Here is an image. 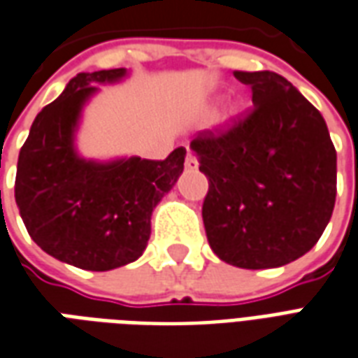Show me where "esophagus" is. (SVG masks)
Segmentation results:
<instances>
[{
	"label": "esophagus",
	"instance_id": "1",
	"mask_svg": "<svg viewBox=\"0 0 358 358\" xmlns=\"http://www.w3.org/2000/svg\"><path fill=\"white\" fill-rule=\"evenodd\" d=\"M197 166H199V161H197V157L193 155L192 150H187L186 169H187V171H197Z\"/></svg>",
	"mask_w": 358,
	"mask_h": 358
}]
</instances>
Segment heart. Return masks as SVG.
Listing matches in <instances>:
<instances>
[{
  "mask_svg": "<svg viewBox=\"0 0 358 358\" xmlns=\"http://www.w3.org/2000/svg\"><path fill=\"white\" fill-rule=\"evenodd\" d=\"M231 113H233V112H231Z\"/></svg>",
  "mask_w": 358,
  "mask_h": 358,
  "instance_id": "heart-1",
  "label": "heart"
}]
</instances>
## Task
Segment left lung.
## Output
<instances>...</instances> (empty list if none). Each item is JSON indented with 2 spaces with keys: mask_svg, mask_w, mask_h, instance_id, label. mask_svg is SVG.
I'll return each mask as SVG.
<instances>
[{
  "mask_svg": "<svg viewBox=\"0 0 358 358\" xmlns=\"http://www.w3.org/2000/svg\"><path fill=\"white\" fill-rule=\"evenodd\" d=\"M254 110L226 132H199L208 178V245L243 269L280 267L309 252L336 203V150L320 112L275 71H235Z\"/></svg>",
  "mask_w": 358,
  "mask_h": 358,
  "instance_id": "8db88e82",
  "label": "left lung"
}]
</instances>
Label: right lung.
<instances>
[{"instance_id": "right-lung-1", "label": "right lung", "mask_w": 358, "mask_h": 358, "mask_svg": "<svg viewBox=\"0 0 358 358\" xmlns=\"http://www.w3.org/2000/svg\"><path fill=\"white\" fill-rule=\"evenodd\" d=\"M125 68L78 73L31 123L18 153L15 199L34 243L52 258L89 271L138 260L152 213L184 171L186 148L163 161L85 159L76 148L85 104L96 85L119 83Z\"/></svg>"}]
</instances>
